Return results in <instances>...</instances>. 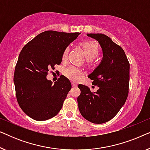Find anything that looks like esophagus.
<instances>
[{
	"label": "esophagus",
	"mask_w": 150,
	"mask_h": 150,
	"mask_svg": "<svg viewBox=\"0 0 150 150\" xmlns=\"http://www.w3.org/2000/svg\"><path fill=\"white\" fill-rule=\"evenodd\" d=\"M71 85H72L73 87H77V84H76L75 83H74V82H71Z\"/></svg>",
	"instance_id": "34e87169"
}]
</instances>
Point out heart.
<instances>
[{"instance_id":"1","label":"heart","mask_w":150,"mask_h":150,"mask_svg":"<svg viewBox=\"0 0 150 150\" xmlns=\"http://www.w3.org/2000/svg\"><path fill=\"white\" fill-rule=\"evenodd\" d=\"M81 46L83 47L85 56L88 60H93L98 57L99 54L100 48L99 45L95 41H85L81 43ZM69 50V47L67 46L64 49L62 54V60L65 61L67 58ZM63 75L65 77L69 79L71 81H76L79 79V78L83 74V70L80 67H78L74 65H69L65 67L63 71Z\"/></svg>"}]
</instances>
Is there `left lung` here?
I'll use <instances>...</instances> for the list:
<instances>
[{
  "mask_svg": "<svg viewBox=\"0 0 150 150\" xmlns=\"http://www.w3.org/2000/svg\"><path fill=\"white\" fill-rule=\"evenodd\" d=\"M99 42L103 58L89 77L99 87L92 92L87 86L79 85L81 94L77 98L80 112L93 124L112 120L126 101L130 81V63L124 50L109 37L102 33H87Z\"/></svg>",
  "mask_w": 150,
  "mask_h": 150,
  "instance_id": "left-lung-1",
  "label": "left lung"
}]
</instances>
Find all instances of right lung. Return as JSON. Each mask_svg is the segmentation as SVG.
Wrapping results in <instances>:
<instances>
[{
    "mask_svg": "<svg viewBox=\"0 0 150 150\" xmlns=\"http://www.w3.org/2000/svg\"><path fill=\"white\" fill-rule=\"evenodd\" d=\"M80 34L46 30L22 49L13 82L18 104L30 118L47 120L60 111L71 88V83L62 75L52 84L46 76L49 69L61 64L64 49Z\"/></svg>",
    "mask_w": 150,
    "mask_h": 150,
    "instance_id": "add662e5",
    "label": "right lung"
}]
</instances>
